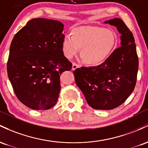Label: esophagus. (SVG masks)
I'll return each mask as SVG.
<instances>
[{
    "label": "esophagus",
    "instance_id": "esophagus-1",
    "mask_svg": "<svg viewBox=\"0 0 148 148\" xmlns=\"http://www.w3.org/2000/svg\"><path fill=\"white\" fill-rule=\"evenodd\" d=\"M79 67V66L77 65V64H75V63H73V66H72V69L73 70H75L76 69H77V68Z\"/></svg>",
    "mask_w": 148,
    "mask_h": 148
}]
</instances>
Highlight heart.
Masks as SVG:
<instances>
[{
    "instance_id": "heart-1",
    "label": "heart",
    "mask_w": 148,
    "mask_h": 148,
    "mask_svg": "<svg viewBox=\"0 0 148 148\" xmlns=\"http://www.w3.org/2000/svg\"><path fill=\"white\" fill-rule=\"evenodd\" d=\"M116 36L112 31L98 26L76 28L63 40L64 55L71 59L81 48V56L90 65H99L108 58L115 47Z\"/></svg>"
}]
</instances>
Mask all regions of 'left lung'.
<instances>
[{
    "label": "left lung",
    "mask_w": 148,
    "mask_h": 148,
    "mask_svg": "<svg viewBox=\"0 0 148 148\" xmlns=\"http://www.w3.org/2000/svg\"><path fill=\"white\" fill-rule=\"evenodd\" d=\"M115 26L120 36V47L97 66L74 71L77 86L87 103L96 110H112L127 100L137 79L138 58L132 33L123 21L114 18L105 21Z\"/></svg>",
    "instance_id": "obj_1"
}]
</instances>
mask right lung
Masks as SVG:
<instances>
[{
	"instance_id": "right-lung-1",
	"label": "right lung",
	"mask_w": 148,
	"mask_h": 148,
	"mask_svg": "<svg viewBox=\"0 0 148 148\" xmlns=\"http://www.w3.org/2000/svg\"><path fill=\"white\" fill-rule=\"evenodd\" d=\"M63 31L59 21L36 18L11 42L8 77L18 99L33 110H48L55 105L61 74L72 69L63 52Z\"/></svg>"
}]
</instances>
